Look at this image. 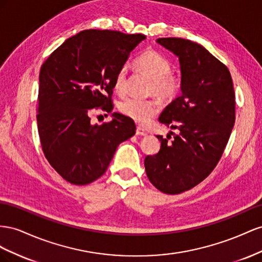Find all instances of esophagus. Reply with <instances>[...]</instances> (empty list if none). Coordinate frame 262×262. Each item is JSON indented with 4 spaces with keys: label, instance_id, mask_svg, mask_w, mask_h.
Wrapping results in <instances>:
<instances>
[{
    "label": "esophagus",
    "instance_id": "34e87169",
    "mask_svg": "<svg viewBox=\"0 0 262 262\" xmlns=\"http://www.w3.org/2000/svg\"><path fill=\"white\" fill-rule=\"evenodd\" d=\"M146 132L141 128V127H137L136 128V135H138V136H145L146 135Z\"/></svg>",
    "mask_w": 262,
    "mask_h": 262
}]
</instances>
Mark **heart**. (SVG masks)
<instances>
[{
  "mask_svg": "<svg viewBox=\"0 0 262 262\" xmlns=\"http://www.w3.org/2000/svg\"><path fill=\"white\" fill-rule=\"evenodd\" d=\"M138 68L151 79L150 93L157 94L166 101L173 100L181 92L182 80L171 72L172 64L156 50H147L136 60ZM114 89L118 94H125L127 90V67L124 66L116 73ZM160 110V102L156 99L129 98L119 104V112L138 124H146Z\"/></svg>",
  "mask_w": 262,
  "mask_h": 262,
  "instance_id": "b5f03b06",
  "label": "heart"
}]
</instances>
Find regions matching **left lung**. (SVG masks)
<instances>
[{
  "instance_id": "left-lung-1",
  "label": "left lung",
  "mask_w": 262,
  "mask_h": 262,
  "mask_svg": "<svg viewBox=\"0 0 262 262\" xmlns=\"http://www.w3.org/2000/svg\"><path fill=\"white\" fill-rule=\"evenodd\" d=\"M179 57L182 95L163 110L159 122L170 132L158 135V154L147 156V177L166 194L191 190L217 166L235 124V91L227 67L203 46L179 37L158 38Z\"/></svg>"
}]
</instances>
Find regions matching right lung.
Returning <instances> with one entry per match:
<instances>
[{
    "label": "right lung",
    "mask_w": 262,
    "mask_h": 262,
    "mask_svg": "<svg viewBox=\"0 0 262 262\" xmlns=\"http://www.w3.org/2000/svg\"><path fill=\"white\" fill-rule=\"evenodd\" d=\"M145 38L143 34L88 29L67 39L42 63L37 99L41 149L71 184L98 180L117 146L135 135V123L122 114L114 113L102 125H92L90 115L94 110L113 111L116 73Z\"/></svg>",
    "instance_id": "1"
}]
</instances>
